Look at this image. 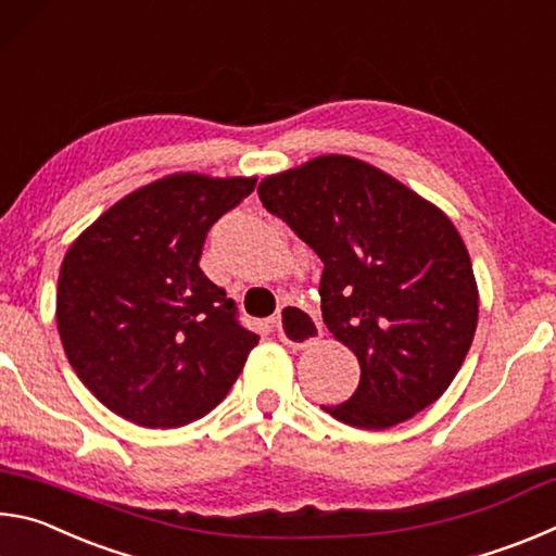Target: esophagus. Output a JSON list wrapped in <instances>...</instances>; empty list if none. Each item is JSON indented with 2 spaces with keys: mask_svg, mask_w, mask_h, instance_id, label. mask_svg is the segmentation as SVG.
I'll return each instance as SVG.
<instances>
[{
  "mask_svg": "<svg viewBox=\"0 0 556 556\" xmlns=\"http://www.w3.org/2000/svg\"><path fill=\"white\" fill-rule=\"evenodd\" d=\"M275 324L281 341L291 348H306L321 336V324H318L306 308H301L296 304L281 306Z\"/></svg>",
  "mask_w": 556,
  "mask_h": 556,
  "instance_id": "34e87169",
  "label": "esophagus"
}]
</instances>
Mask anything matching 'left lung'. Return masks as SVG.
<instances>
[{"instance_id":"obj_1","label":"left lung","mask_w":556,"mask_h":556,"mask_svg":"<svg viewBox=\"0 0 556 556\" xmlns=\"http://www.w3.org/2000/svg\"><path fill=\"white\" fill-rule=\"evenodd\" d=\"M257 193L321 257L324 324L361 363L351 400L321 409L357 429H388L437 402L478 324L473 267L454 223L353 156L267 176Z\"/></svg>"}]
</instances>
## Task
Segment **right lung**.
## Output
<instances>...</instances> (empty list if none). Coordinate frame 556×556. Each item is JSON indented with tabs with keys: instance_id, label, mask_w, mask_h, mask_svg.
<instances>
[{
	"instance_id": "1",
	"label": "right lung",
	"mask_w": 556,
	"mask_h": 556,
	"mask_svg": "<svg viewBox=\"0 0 556 556\" xmlns=\"http://www.w3.org/2000/svg\"><path fill=\"white\" fill-rule=\"evenodd\" d=\"M255 178L174 174L129 193L65 252L55 321L75 375L149 429L201 419L225 400L260 336L199 267L205 235Z\"/></svg>"
}]
</instances>
